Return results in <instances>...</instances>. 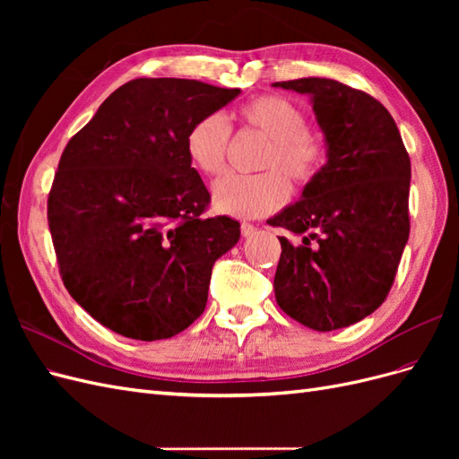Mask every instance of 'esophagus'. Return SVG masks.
I'll list each match as a JSON object with an SVG mask.
<instances>
[{"label": "esophagus", "instance_id": "1", "mask_svg": "<svg viewBox=\"0 0 459 459\" xmlns=\"http://www.w3.org/2000/svg\"><path fill=\"white\" fill-rule=\"evenodd\" d=\"M241 233L245 235V238H251L253 233H256V226L248 224V221H243V224H241Z\"/></svg>", "mask_w": 459, "mask_h": 459}]
</instances>
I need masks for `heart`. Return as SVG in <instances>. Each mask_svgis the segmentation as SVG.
Wrapping results in <instances>:
<instances>
[{
	"mask_svg": "<svg viewBox=\"0 0 459 459\" xmlns=\"http://www.w3.org/2000/svg\"><path fill=\"white\" fill-rule=\"evenodd\" d=\"M230 120L241 132L255 130L268 137L253 176L230 174L214 184L212 201L220 212L238 218L266 216L289 199V184L307 186L325 164V143L308 128V117L295 101L277 93H262L233 108ZM231 128L224 117L204 115L189 126L186 152L204 176L226 170Z\"/></svg>",
	"mask_w": 459,
	"mask_h": 459,
	"instance_id": "heart-1",
	"label": "heart"
}]
</instances>
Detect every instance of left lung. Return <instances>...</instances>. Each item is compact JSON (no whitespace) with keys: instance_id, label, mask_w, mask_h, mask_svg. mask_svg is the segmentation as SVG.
Segmentation results:
<instances>
[{"instance_id":"1","label":"left lung","mask_w":459,"mask_h":459,"mask_svg":"<svg viewBox=\"0 0 459 459\" xmlns=\"http://www.w3.org/2000/svg\"><path fill=\"white\" fill-rule=\"evenodd\" d=\"M273 86L312 95L327 162L302 199L268 224L280 238L275 300L316 331L349 327L385 302L410 238V155L391 113L362 90L329 78Z\"/></svg>"}]
</instances>
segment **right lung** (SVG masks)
<instances>
[{
	"label": "right lung",
	"instance_id": "add662e5",
	"mask_svg": "<svg viewBox=\"0 0 459 459\" xmlns=\"http://www.w3.org/2000/svg\"><path fill=\"white\" fill-rule=\"evenodd\" d=\"M186 78H135L66 143L48 197L63 283L122 337L169 339L203 314L214 262L239 221L206 218L211 193L186 152L189 126L239 95Z\"/></svg>",
	"mask_w": 459,
	"mask_h": 459
}]
</instances>
